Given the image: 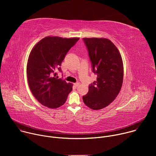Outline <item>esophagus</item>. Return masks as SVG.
Masks as SVG:
<instances>
[{
	"label": "esophagus",
	"instance_id": "34e87169",
	"mask_svg": "<svg viewBox=\"0 0 156 156\" xmlns=\"http://www.w3.org/2000/svg\"><path fill=\"white\" fill-rule=\"evenodd\" d=\"M73 84H74L75 87H78V86H79V84H79V83H74Z\"/></svg>",
	"mask_w": 156,
	"mask_h": 156
}]
</instances>
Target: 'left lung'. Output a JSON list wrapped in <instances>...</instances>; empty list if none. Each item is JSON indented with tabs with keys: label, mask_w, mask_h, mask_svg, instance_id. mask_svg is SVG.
<instances>
[{
	"label": "left lung",
	"mask_w": 156,
	"mask_h": 156,
	"mask_svg": "<svg viewBox=\"0 0 156 156\" xmlns=\"http://www.w3.org/2000/svg\"><path fill=\"white\" fill-rule=\"evenodd\" d=\"M96 81L89 85L83 96L86 105L93 110L107 107L119 94L123 83V66L120 52L110 40L83 38Z\"/></svg>",
	"instance_id": "1"
}]
</instances>
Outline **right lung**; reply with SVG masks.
<instances>
[{"label":"right lung","mask_w":156,"mask_h":156,"mask_svg":"<svg viewBox=\"0 0 156 156\" xmlns=\"http://www.w3.org/2000/svg\"><path fill=\"white\" fill-rule=\"evenodd\" d=\"M78 40V37H46L31 51L27 68L28 84L33 96L43 105L58 108L72 91V84L58 79L56 72H62V61Z\"/></svg>","instance_id":"add662e5"}]
</instances>
